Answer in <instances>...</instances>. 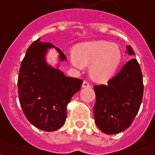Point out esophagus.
Segmentation results:
<instances>
[{"mask_svg":"<svg viewBox=\"0 0 155 155\" xmlns=\"http://www.w3.org/2000/svg\"><path fill=\"white\" fill-rule=\"evenodd\" d=\"M91 87V85L89 84V83H87V81H84L82 84V87Z\"/></svg>","mask_w":155,"mask_h":155,"instance_id":"34e87169","label":"esophagus"}]
</instances>
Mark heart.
Masks as SVG:
<instances>
[{
	"label": "heart",
	"mask_w": 155,
	"mask_h": 155,
	"mask_svg": "<svg viewBox=\"0 0 155 155\" xmlns=\"http://www.w3.org/2000/svg\"><path fill=\"white\" fill-rule=\"evenodd\" d=\"M74 52L70 57L71 65L77 69L90 65V76L99 83H105L113 77L122 58L120 47L104 40L80 43Z\"/></svg>",
	"instance_id": "b5f03b06"
}]
</instances>
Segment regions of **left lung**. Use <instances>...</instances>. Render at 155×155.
Wrapping results in <instances>:
<instances>
[{
    "instance_id": "1",
    "label": "left lung",
    "mask_w": 155,
    "mask_h": 155,
    "mask_svg": "<svg viewBox=\"0 0 155 155\" xmlns=\"http://www.w3.org/2000/svg\"><path fill=\"white\" fill-rule=\"evenodd\" d=\"M126 53L135 55L130 46ZM95 123L106 134H115L130 127L139 110L143 97L142 70L137 59L132 58L107 85L94 86Z\"/></svg>"
}]
</instances>
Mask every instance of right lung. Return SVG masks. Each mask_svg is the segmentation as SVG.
Wrapping results in <instances>:
<instances>
[{
  "instance_id": "1",
  "label": "right lung",
  "mask_w": 155,
  "mask_h": 155,
  "mask_svg": "<svg viewBox=\"0 0 155 155\" xmlns=\"http://www.w3.org/2000/svg\"><path fill=\"white\" fill-rule=\"evenodd\" d=\"M59 53L55 67L47 63L49 50ZM67 57L60 50L40 38L26 51L18 75V97L27 120L39 130L52 132L65 123L67 105L79 92L83 81L68 77L58 69Z\"/></svg>"
}]
</instances>
